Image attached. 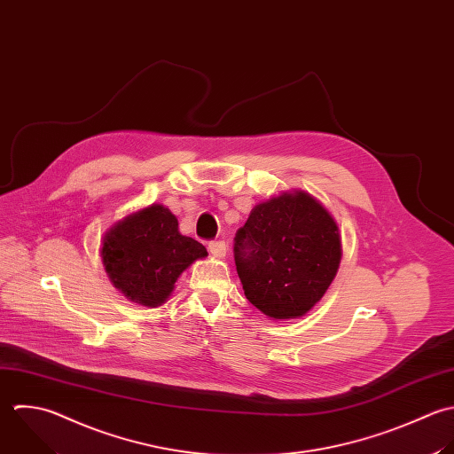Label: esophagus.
<instances>
[{
  "mask_svg": "<svg viewBox=\"0 0 454 454\" xmlns=\"http://www.w3.org/2000/svg\"><path fill=\"white\" fill-rule=\"evenodd\" d=\"M208 249H210V253H212L214 256H217V258H224L226 253H228V246H226L224 240H212V242L208 244Z\"/></svg>",
  "mask_w": 454,
  "mask_h": 454,
  "instance_id": "esophagus-1",
  "label": "esophagus"
}]
</instances>
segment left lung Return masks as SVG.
I'll return each mask as SVG.
<instances>
[{
  "instance_id": "obj_1",
  "label": "left lung",
  "mask_w": 454,
  "mask_h": 454,
  "mask_svg": "<svg viewBox=\"0 0 454 454\" xmlns=\"http://www.w3.org/2000/svg\"><path fill=\"white\" fill-rule=\"evenodd\" d=\"M235 265L247 301L276 320L304 317L341 262V237L327 208L304 191L256 205L235 235Z\"/></svg>"
}]
</instances>
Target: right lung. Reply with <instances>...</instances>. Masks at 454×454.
<instances>
[{
  "mask_svg": "<svg viewBox=\"0 0 454 454\" xmlns=\"http://www.w3.org/2000/svg\"><path fill=\"white\" fill-rule=\"evenodd\" d=\"M207 254L205 246L178 231L176 217L162 205H150L113 224L100 247L114 288L148 308L164 304L180 274Z\"/></svg>",
  "mask_w": 454,
  "mask_h": 454,
  "instance_id": "add662e5",
  "label": "right lung"
}]
</instances>
